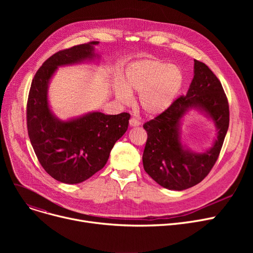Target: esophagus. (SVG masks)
<instances>
[{"label":"esophagus","mask_w":253,"mask_h":253,"mask_svg":"<svg viewBox=\"0 0 253 253\" xmlns=\"http://www.w3.org/2000/svg\"><path fill=\"white\" fill-rule=\"evenodd\" d=\"M129 125L131 127H137L140 125V122L138 121V120H136L135 118H131L130 121H129Z\"/></svg>","instance_id":"1"}]
</instances>
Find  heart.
I'll return each instance as SVG.
<instances>
[{
  "label": "heart",
  "mask_w": 253,
  "mask_h": 253,
  "mask_svg": "<svg viewBox=\"0 0 253 253\" xmlns=\"http://www.w3.org/2000/svg\"><path fill=\"white\" fill-rule=\"evenodd\" d=\"M184 75L177 65L159 59L132 62L125 71V84L118 82L115 94L124 104L132 100L131 92H138V104L150 117L166 112L179 95Z\"/></svg>",
  "instance_id": "b5f03b06"
}]
</instances>
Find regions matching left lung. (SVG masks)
<instances>
[{
	"mask_svg": "<svg viewBox=\"0 0 253 253\" xmlns=\"http://www.w3.org/2000/svg\"><path fill=\"white\" fill-rule=\"evenodd\" d=\"M192 109L204 114L217 129L212 147L202 153L192 151L181 139L182 119ZM229 122V103L219 80L205 63L195 59L194 78L187 94L143 125L148 133L142 155L145 172L161 187L171 191L194 187L215 164Z\"/></svg>",
	"mask_w": 253,
	"mask_h": 253,
	"instance_id": "left-lung-1",
	"label": "left lung"
}]
</instances>
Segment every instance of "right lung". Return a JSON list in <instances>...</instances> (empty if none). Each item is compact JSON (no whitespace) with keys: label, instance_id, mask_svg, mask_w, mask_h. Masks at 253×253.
Instances as JSON below:
<instances>
[{"label":"right lung","instance_id":"right-lung-1","mask_svg":"<svg viewBox=\"0 0 253 253\" xmlns=\"http://www.w3.org/2000/svg\"><path fill=\"white\" fill-rule=\"evenodd\" d=\"M99 42L74 46L49 57L35 75L28 100L26 120L31 143L39 162L54 179L80 183L103 168L114 144L128 129L130 115L100 112L61 120L52 112L48 90L60 66L99 61Z\"/></svg>","mask_w":253,"mask_h":253}]
</instances>
